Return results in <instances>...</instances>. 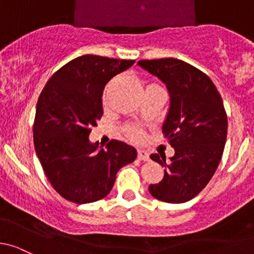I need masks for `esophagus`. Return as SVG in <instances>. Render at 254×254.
<instances>
[{"instance_id": "34e87169", "label": "esophagus", "mask_w": 254, "mask_h": 254, "mask_svg": "<svg viewBox=\"0 0 254 254\" xmlns=\"http://www.w3.org/2000/svg\"><path fill=\"white\" fill-rule=\"evenodd\" d=\"M137 158L139 159V160H143V161H148L149 160V154L146 153V151H143V150H138V155Z\"/></svg>"}]
</instances>
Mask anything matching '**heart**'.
<instances>
[{"label": "heart", "instance_id": "b5f03b06", "mask_svg": "<svg viewBox=\"0 0 254 254\" xmlns=\"http://www.w3.org/2000/svg\"><path fill=\"white\" fill-rule=\"evenodd\" d=\"M150 87H159V85L149 84L146 88H150ZM108 90H109V87H106L105 93H104V98H105ZM122 130H124L125 134H126L130 140H133V142H139L143 137L142 128L135 126V125H126V126H124V128H122Z\"/></svg>", "mask_w": 254, "mask_h": 254}]
</instances>
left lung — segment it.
<instances>
[{"instance_id": "8db88e82", "label": "left lung", "mask_w": 254, "mask_h": 254, "mask_svg": "<svg viewBox=\"0 0 254 254\" xmlns=\"http://www.w3.org/2000/svg\"><path fill=\"white\" fill-rule=\"evenodd\" d=\"M138 66L166 85L170 108L163 133L175 149L170 160L150 155L165 174L149 192L166 203L188 202L208 185L223 156L227 135L223 99L205 73L181 60H142Z\"/></svg>"}]
</instances>
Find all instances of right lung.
I'll use <instances>...</instances> for the list:
<instances>
[{
	"instance_id": "1",
	"label": "right lung",
	"mask_w": 254,
	"mask_h": 254,
	"mask_svg": "<svg viewBox=\"0 0 254 254\" xmlns=\"http://www.w3.org/2000/svg\"><path fill=\"white\" fill-rule=\"evenodd\" d=\"M134 60L84 55L54 73L39 96L34 145L49 182L64 199L77 204L103 199L116 174L133 163L137 150L119 140L106 148L90 143L91 127L103 116L106 83L129 68Z\"/></svg>"
}]
</instances>
